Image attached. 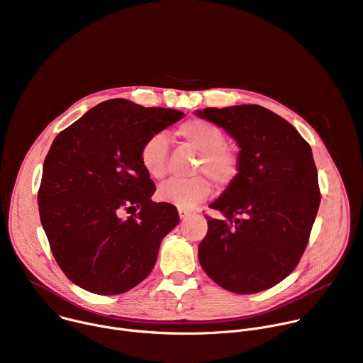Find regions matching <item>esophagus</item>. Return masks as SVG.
<instances>
[{
	"label": "esophagus",
	"instance_id": "esophagus-1",
	"mask_svg": "<svg viewBox=\"0 0 363 363\" xmlns=\"http://www.w3.org/2000/svg\"><path fill=\"white\" fill-rule=\"evenodd\" d=\"M178 214H179L181 220H186V218H189L192 216V211H189L186 208H178Z\"/></svg>",
	"mask_w": 363,
	"mask_h": 363
}]
</instances>
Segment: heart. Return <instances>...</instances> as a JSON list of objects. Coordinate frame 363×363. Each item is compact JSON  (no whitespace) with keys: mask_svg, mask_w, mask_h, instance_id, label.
<instances>
[{"mask_svg":"<svg viewBox=\"0 0 363 363\" xmlns=\"http://www.w3.org/2000/svg\"><path fill=\"white\" fill-rule=\"evenodd\" d=\"M179 136L199 152L195 172L208 175L217 185H228L238 172V158L227 143L224 130L205 119H192L179 126ZM139 158L146 174L153 179L165 177L168 169V138L164 132L150 135L140 146ZM211 182L205 175L188 179H169L160 185L157 198L181 208H192L208 198Z\"/></svg>","mask_w":363,"mask_h":363,"instance_id":"b5f03b06","label":"heart"}]
</instances>
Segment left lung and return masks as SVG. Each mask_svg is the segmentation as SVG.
I'll return each instance as SVG.
<instances>
[{
  "instance_id": "1",
  "label": "left lung",
  "mask_w": 363,
  "mask_h": 363,
  "mask_svg": "<svg viewBox=\"0 0 363 363\" xmlns=\"http://www.w3.org/2000/svg\"><path fill=\"white\" fill-rule=\"evenodd\" d=\"M196 116L227 130L238 143V174L210 205L199 242L203 272L237 294L267 290L298 264L319 203L318 169L310 145L286 119L258 105L206 108Z\"/></svg>"
}]
</instances>
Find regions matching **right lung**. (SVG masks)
I'll return each mask as SVG.
<instances>
[{"label":"right lung","mask_w":363,"mask_h":363,"mask_svg":"<svg viewBox=\"0 0 363 363\" xmlns=\"http://www.w3.org/2000/svg\"><path fill=\"white\" fill-rule=\"evenodd\" d=\"M182 118L179 111L112 99L51 143L38 189L40 220L57 264L79 287L122 294L152 272L179 216L172 203L150 201L155 184L139 152L150 135Z\"/></svg>","instance_id":"add662e5"}]
</instances>
